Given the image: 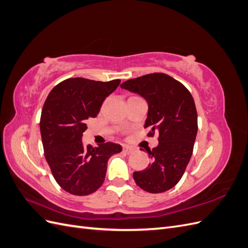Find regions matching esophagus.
I'll return each mask as SVG.
<instances>
[{
  "mask_svg": "<svg viewBox=\"0 0 248 248\" xmlns=\"http://www.w3.org/2000/svg\"><path fill=\"white\" fill-rule=\"evenodd\" d=\"M123 151H124L125 153H127V154H131V153L134 152V149L131 148V147H129V146H124V147H123Z\"/></svg>",
  "mask_w": 248,
  "mask_h": 248,
  "instance_id": "34e87169",
  "label": "esophagus"
}]
</instances>
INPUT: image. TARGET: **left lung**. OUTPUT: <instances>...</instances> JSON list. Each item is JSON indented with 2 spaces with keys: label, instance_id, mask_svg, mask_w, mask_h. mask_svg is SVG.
<instances>
[{
  "label": "left lung",
  "instance_id": "8db88e82",
  "mask_svg": "<svg viewBox=\"0 0 248 248\" xmlns=\"http://www.w3.org/2000/svg\"><path fill=\"white\" fill-rule=\"evenodd\" d=\"M122 89L147 100L149 110L145 128L148 137L158 134V146L148 150L152 162L133 179L151 193L172 188L182 178L192 155L198 133L196 104L187 88L166 73H150L124 81Z\"/></svg>",
  "mask_w": 248,
  "mask_h": 248
}]
</instances>
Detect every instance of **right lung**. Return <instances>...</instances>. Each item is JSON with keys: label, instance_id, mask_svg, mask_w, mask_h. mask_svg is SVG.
Listing matches in <instances>:
<instances>
[{"label": "right lung", "instance_id": "add662e5", "mask_svg": "<svg viewBox=\"0 0 248 248\" xmlns=\"http://www.w3.org/2000/svg\"><path fill=\"white\" fill-rule=\"evenodd\" d=\"M121 80L67 78L58 84L43 104L40 132L44 156L62 188L74 196L95 192L106 179L108 160L122 151L114 142L93 148L82 145L87 121L98 115L107 97Z\"/></svg>", "mask_w": 248, "mask_h": 248}]
</instances>
